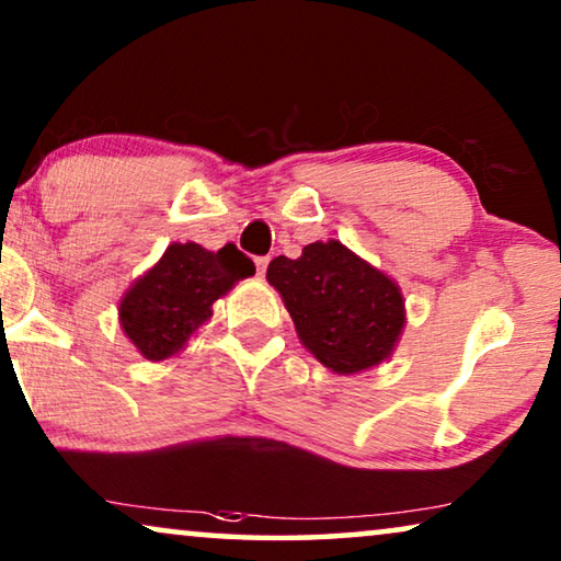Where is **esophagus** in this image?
<instances>
[{
	"instance_id": "1",
	"label": "esophagus",
	"mask_w": 561,
	"mask_h": 561,
	"mask_svg": "<svg viewBox=\"0 0 561 561\" xmlns=\"http://www.w3.org/2000/svg\"><path fill=\"white\" fill-rule=\"evenodd\" d=\"M267 263H271V257H257L255 265H257V275H265L267 271Z\"/></svg>"
}]
</instances>
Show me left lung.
<instances>
[{"mask_svg":"<svg viewBox=\"0 0 561 561\" xmlns=\"http://www.w3.org/2000/svg\"><path fill=\"white\" fill-rule=\"evenodd\" d=\"M296 334L321 365L357 375L388 363L405 327L401 286L340 240L306 244L301 257L271 260Z\"/></svg>","mask_w":561,"mask_h":561,"instance_id":"left-lung-1","label":"left lung"}]
</instances>
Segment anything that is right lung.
<instances>
[{"instance_id":"obj_1","label":"right lung","mask_w":561,"mask_h":561,"mask_svg":"<svg viewBox=\"0 0 561 561\" xmlns=\"http://www.w3.org/2000/svg\"><path fill=\"white\" fill-rule=\"evenodd\" d=\"M250 275L255 265L234 244L217 252L196 242L168 244L119 298L122 332L150 363L171 359L211 319L214 301Z\"/></svg>"}]
</instances>
